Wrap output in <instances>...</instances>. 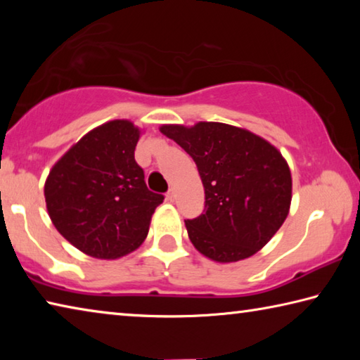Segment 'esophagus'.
I'll use <instances>...</instances> for the list:
<instances>
[{"instance_id": "1", "label": "esophagus", "mask_w": 360, "mask_h": 360, "mask_svg": "<svg viewBox=\"0 0 360 360\" xmlns=\"http://www.w3.org/2000/svg\"><path fill=\"white\" fill-rule=\"evenodd\" d=\"M174 198H176L174 188H169L168 193H167V200H168V202H174Z\"/></svg>"}]
</instances>
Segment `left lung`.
Wrapping results in <instances>:
<instances>
[{"mask_svg":"<svg viewBox=\"0 0 360 360\" xmlns=\"http://www.w3.org/2000/svg\"><path fill=\"white\" fill-rule=\"evenodd\" d=\"M193 158L205 210L186 227L192 245L216 262H238L264 248L289 214L292 178L281 152L254 133L221 122L162 125Z\"/></svg>","mask_w":360,"mask_h":360,"instance_id":"left-lung-1","label":"left lung"}]
</instances>
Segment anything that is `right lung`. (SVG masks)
Returning <instances> with one entry per match:
<instances>
[{
  "label": "right lung",
  "instance_id": "obj_1",
  "mask_svg": "<svg viewBox=\"0 0 360 360\" xmlns=\"http://www.w3.org/2000/svg\"><path fill=\"white\" fill-rule=\"evenodd\" d=\"M139 130L111 120L53 165L44 186L53 225L79 251L117 259L141 245L163 195L150 192L135 160Z\"/></svg>",
  "mask_w": 360,
  "mask_h": 360
}]
</instances>
